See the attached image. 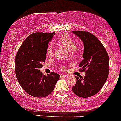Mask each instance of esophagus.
I'll list each match as a JSON object with an SVG mask.
<instances>
[{
  "instance_id": "obj_1",
  "label": "esophagus",
  "mask_w": 121,
  "mask_h": 121,
  "mask_svg": "<svg viewBox=\"0 0 121 121\" xmlns=\"http://www.w3.org/2000/svg\"><path fill=\"white\" fill-rule=\"evenodd\" d=\"M68 76V75H67V74H60L61 78H62V77H66V76Z\"/></svg>"
}]
</instances>
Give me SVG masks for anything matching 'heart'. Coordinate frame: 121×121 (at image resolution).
Instances as JSON below:
<instances>
[{
	"label": "heart",
	"instance_id": "b5f03b06",
	"mask_svg": "<svg viewBox=\"0 0 121 121\" xmlns=\"http://www.w3.org/2000/svg\"><path fill=\"white\" fill-rule=\"evenodd\" d=\"M56 43L60 46L63 47L67 50H68L71 55L76 54L79 51V46L78 44L74 43V40L72 37L67 34H64L60 35L56 40ZM47 55L51 56L53 55V48L52 45H49L47 48ZM61 69H64V67L61 68Z\"/></svg>",
	"mask_w": 121,
	"mask_h": 121
}]
</instances>
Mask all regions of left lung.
<instances>
[{
	"mask_svg": "<svg viewBox=\"0 0 121 121\" xmlns=\"http://www.w3.org/2000/svg\"><path fill=\"white\" fill-rule=\"evenodd\" d=\"M73 32L82 41L84 45L83 60L79 66L86 71L84 78L75 76L76 84L72 88L78 97H90L98 93L104 86L109 74V56L106 49L95 35L87 31Z\"/></svg>",
	"mask_w": 121,
	"mask_h": 121,
	"instance_id": "1",
	"label": "left lung"
}]
</instances>
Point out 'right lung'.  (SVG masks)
I'll return each mask as SVG.
<instances>
[{
	"label": "right lung",
	"mask_w": 121,
	"mask_h": 121,
	"mask_svg": "<svg viewBox=\"0 0 121 121\" xmlns=\"http://www.w3.org/2000/svg\"><path fill=\"white\" fill-rule=\"evenodd\" d=\"M53 33L34 32L24 40L15 57V73L18 82L26 93L42 98L53 92L60 75L42 74L40 69L46 58L47 48Z\"/></svg>",
	"instance_id": "add662e5"
}]
</instances>
